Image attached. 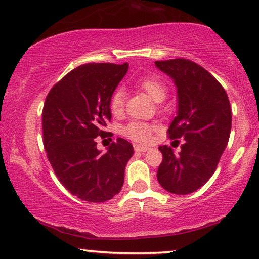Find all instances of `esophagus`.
<instances>
[{"label": "esophagus", "mask_w": 259, "mask_h": 259, "mask_svg": "<svg viewBox=\"0 0 259 259\" xmlns=\"http://www.w3.org/2000/svg\"><path fill=\"white\" fill-rule=\"evenodd\" d=\"M134 150H136L137 152H146V151L150 150V147L143 145H134Z\"/></svg>", "instance_id": "1"}]
</instances>
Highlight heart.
I'll return each mask as SVG.
<instances>
[{
    "label": "heart",
    "mask_w": 259,
    "mask_h": 259,
    "mask_svg": "<svg viewBox=\"0 0 259 259\" xmlns=\"http://www.w3.org/2000/svg\"><path fill=\"white\" fill-rule=\"evenodd\" d=\"M137 87L142 89L143 92H145L156 102H162L166 97V85L164 84L163 80L157 78V77H144V78L138 80ZM123 105H125V93L121 89H117L110 97V110H112L113 114L117 115L123 110ZM122 133L127 138L134 140V142L147 143L151 138V133H152V127L147 125V123L133 121L123 127Z\"/></svg>",
    "instance_id": "1"
}]
</instances>
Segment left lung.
<instances>
[{"instance_id":"left-lung-1","label":"left lung","mask_w":259,"mask_h":259,"mask_svg":"<svg viewBox=\"0 0 259 259\" xmlns=\"http://www.w3.org/2000/svg\"><path fill=\"white\" fill-rule=\"evenodd\" d=\"M154 65L177 88V114L167 133L171 139H184L179 154L170 146H159L163 160L157 179L169 193L187 195L210 179L226 149L232 125L230 101L223 85L191 60L177 58Z\"/></svg>"}]
</instances>
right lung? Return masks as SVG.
Here are the masks:
<instances>
[{
	"label": "right lung",
	"instance_id": "1",
	"mask_svg": "<svg viewBox=\"0 0 259 259\" xmlns=\"http://www.w3.org/2000/svg\"><path fill=\"white\" fill-rule=\"evenodd\" d=\"M128 64L89 63L65 75L46 96L42 109L44 147L59 182L88 202H105L121 190L132 144L117 138L108 151L97 137L112 119L109 101Z\"/></svg>",
	"mask_w": 259,
	"mask_h": 259
}]
</instances>
